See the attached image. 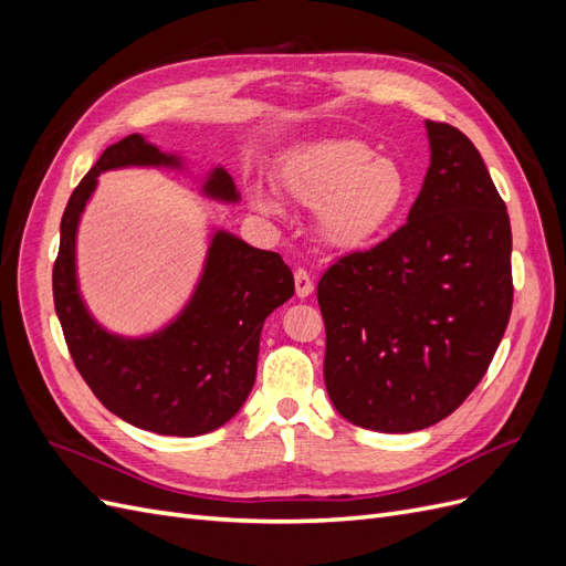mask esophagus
I'll return each mask as SVG.
<instances>
[{"mask_svg":"<svg viewBox=\"0 0 566 566\" xmlns=\"http://www.w3.org/2000/svg\"><path fill=\"white\" fill-rule=\"evenodd\" d=\"M295 293H297L300 300L310 297L314 293V281H312V276L304 269L295 271Z\"/></svg>","mask_w":566,"mask_h":566,"instance_id":"34e87169","label":"esophagus"}]
</instances>
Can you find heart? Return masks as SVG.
I'll return each instance as SVG.
<instances>
[{"instance_id": "heart-1", "label": "heart", "mask_w": 566, "mask_h": 566, "mask_svg": "<svg viewBox=\"0 0 566 566\" xmlns=\"http://www.w3.org/2000/svg\"><path fill=\"white\" fill-rule=\"evenodd\" d=\"M281 193L314 208V233L333 252L364 250L397 224L410 200V177L399 160L378 156L354 136L314 139L287 148L276 169ZM256 210L279 212V196L252 186Z\"/></svg>"}]
</instances>
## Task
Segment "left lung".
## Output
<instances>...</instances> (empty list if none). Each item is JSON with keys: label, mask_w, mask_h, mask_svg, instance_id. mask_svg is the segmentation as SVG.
Returning a JSON list of instances; mask_svg holds the SVG:
<instances>
[{"label": "left lung", "mask_w": 566, "mask_h": 566, "mask_svg": "<svg viewBox=\"0 0 566 566\" xmlns=\"http://www.w3.org/2000/svg\"><path fill=\"white\" fill-rule=\"evenodd\" d=\"M430 169L406 224L368 252L342 256L318 281L323 378L337 413L406 434L470 397L512 310L505 202L474 144L424 119Z\"/></svg>", "instance_id": "8db88e82"}]
</instances>
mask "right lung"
Returning a JSON list of instances; mask_svg holds the SVG:
<instances>
[{
  "label": "right lung",
  "mask_w": 566,
  "mask_h": 566,
  "mask_svg": "<svg viewBox=\"0 0 566 566\" xmlns=\"http://www.w3.org/2000/svg\"><path fill=\"white\" fill-rule=\"evenodd\" d=\"M113 169L191 175L179 150H163L142 134H129L101 153L80 181L61 219L54 264V306L67 349L84 382L117 418L165 437L208 434L229 422L252 391L262 325L293 297V271L281 254L210 227L200 276L181 310L146 335L108 331L80 290L77 231L98 177ZM193 179L202 198L241 202L224 165Z\"/></svg>",
  "instance_id": "1"
}]
</instances>
